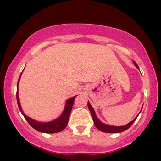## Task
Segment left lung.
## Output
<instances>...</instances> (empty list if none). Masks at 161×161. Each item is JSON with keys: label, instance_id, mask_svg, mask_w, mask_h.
<instances>
[{"label": "left lung", "instance_id": "left-lung-1", "mask_svg": "<svg viewBox=\"0 0 161 161\" xmlns=\"http://www.w3.org/2000/svg\"><path fill=\"white\" fill-rule=\"evenodd\" d=\"M133 64H134L135 66H136L138 69H139L137 64H136L135 61H133ZM88 109H89L90 112H91L92 119H93L94 123H95V126L97 127V129H99L100 131H101V132H106V133H119V132H124V131L126 130V129H128L129 127L131 126V125L133 124V123L136 121V119H137L138 116L139 115V114H140L139 113V114H138L137 116L133 120L131 121L130 123H128V124L124 125H121V126H115V125L106 124V123H104L103 122H101V120H100V119H98V117H97V115H96L94 108H92V105L90 104L89 101H88Z\"/></svg>", "mask_w": 161, "mask_h": 161}]
</instances>
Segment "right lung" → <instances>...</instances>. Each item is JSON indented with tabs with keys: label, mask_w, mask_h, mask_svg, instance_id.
Wrapping results in <instances>:
<instances>
[{
	"label": "right lung",
	"mask_w": 161,
	"mask_h": 161,
	"mask_svg": "<svg viewBox=\"0 0 161 161\" xmlns=\"http://www.w3.org/2000/svg\"><path fill=\"white\" fill-rule=\"evenodd\" d=\"M22 73H23V72H22ZM22 73L19 75V80H18L17 82V92H16V100H17L18 107H19L20 112L22 113V114H23L24 117H25V119H26L28 123H29V125H30L32 128L36 129V130L38 131V132H44V133H57V132H61L62 130H64V129L66 128V125L68 124L70 113H71L72 108H73L74 100L77 95L73 96V97H70V98L66 100L65 106H64V110H63L61 115L59 116V117H57V119H53V120L48 122L36 121V119H33L32 118L25 115L23 111L21 105H20L19 98V92H18V90H19L18 86H19V79L20 77H21Z\"/></svg>",
	"instance_id": "obj_1"
}]
</instances>
